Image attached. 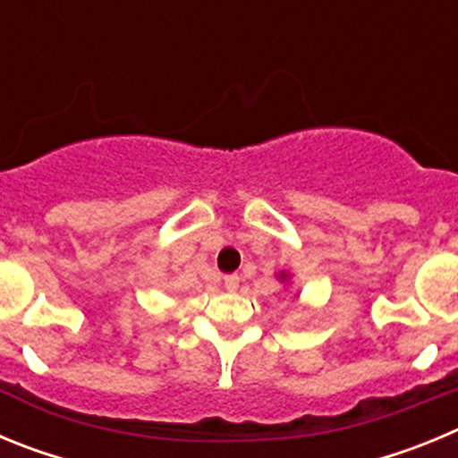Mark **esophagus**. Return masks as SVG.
<instances>
[{"mask_svg": "<svg viewBox=\"0 0 458 458\" xmlns=\"http://www.w3.org/2000/svg\"><path fill=\"white\" fill-rule=\"evenodd\" d=\"M238 282H241V277H238V275H226V277H225V286L229 291H236Z\"/></svg>", "mask_w": 458, "mask_h": 458, "instance_id": "1", "label": "esophagus"}]
</instances>
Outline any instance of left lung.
<instances>
[{"instance_id":"1","label":"left lung","mask_w":458,"mask_h":458,"mask_svg":"<svg viewBox=\"0 0 458 458\" xmlns=\"http://www.w3.org/2000/svg\"><path fill=\"white\" fill-rule=\"evenodd\" d=\"M279 277H282V279H284V277H286V275H284V273H279Z\"/></svg>"}]
</instances>
